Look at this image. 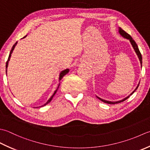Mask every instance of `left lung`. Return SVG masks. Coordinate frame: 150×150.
Segmentation results:
<instances>
[{"label":"left lung","instance_id":"left-lung-1","mask_svg":"<svg viewBox=\"0 0 150 150\" xmlns=\"http://www.w3.org/2000/svg\"><path fill=\"white\" fill-rule=\"evenodd\" d=\"M118 32L120 33V34L122 37H123L124 38L127 39H128V40H129V41H130V42H131V45H132V47H133V49L135 50V52H136V54H137V56H138V57H139V61H140V65H141V67H142V55H141V54H140V52L139 49V47H138V46H137V43L135 42V41L133 40V38H131L130 35L128 34L127 33H126V32L124 31V30H122L121 28H118ZM139 83H140V82H139ZM139 83L138 85H137V87L135 88V89L134 90V91H133V92L129 94V95H128L127 97L124 98V99H122V100H119V101H117V102H111V101H108V100H103V99L100 98V97L97 96H96V97H97L98 98L99 100H100L101 101H102L103 102L106 103H109V104H115V103H120V102H123V101H124V100H126V99H127L128 98H129V97L131 95V94H133L134 93V92H135V91L137 89V88L139 87Z\"/></svg>","mask_w":150,"mask_h":150}]
</instances>
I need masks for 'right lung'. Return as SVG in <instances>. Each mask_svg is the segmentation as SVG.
<instances>
[{
  "label": "right lung",
  "mask_w": 150,
  "mask_h": 150,
  "mask_svg": "<svg viewBox=\"0 0 150 150\" xmlns=\"http://www.w3.org/2000/svg\"><path fill=\"white\" fill-rule=\"evenodd\" d=\"M26 36H24L23 38H26ZM17 43V42H15V43L14 44V45L13 46V47H12L11 50V51H10V55H9L8 59V61H7V62H6V75H7V69H8V66L9 61H10V57H11V54H12V52H13V50H14V48H15V46H16ZM69 72V69H65V70H63V71H62V72H61L59 73V81H60V80H62V79L63 78V76H65V74H67V73H68ZM59 85H60V83H59V85H58V87H57V89L54 91V94H52V96L50 98L48 99V100L47 101V102H46V103H45V104H44L43 105H41V106H40V107L45 106V105H46L47 104H48V103H50V102H51V100H52L54 96L55 95V94H56V92H57V89H58V88H59Z\"/></svg>",
  "instance_id": "add662e5"
}]
</instances>
